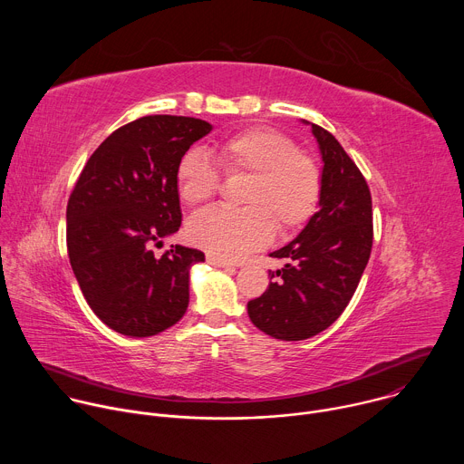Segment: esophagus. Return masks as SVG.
I'll use <instances>...</instances> for the list:
<instances>
[{"mask_svg": "<svg viewBox=\"0 0 464 464\" xmlns=\"http://www.w3.org/2000/svg\"><path fill=\"white\" fill-rule=\"evenodd\" d=\"M208 262L211 264V266H217V268H233V264L226 258H220V256H215V255H208Z\"/></svg>", "mask_w": 464, "mask_h": 464, "instance_id": "34e87169", "label": "esophagus"}]
</instances>
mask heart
I'll use <instances>...</instances> for the list:
<instances>
[{"instance_id": "heart-1", "label": "heart", "mask_w": 464, "mask_h": 464, "mask_svg": "<svg viewBox=\"0 0 464 464\" xmlns=\"http://www.w3.org/2000/svg\"><path fill=\"white\" fill-rule=\"evenodd\" d=\"M215 156L227 178L247 176L238 202L244 209L211 208L187 224L188 240L220 258H238L266 246L274 233L290 237L315 215L323 192L319 163L283 131L255 126L218 141ZM176 188L187 206H200L218 192L215 165L198 150L176 165Z\"/></svg>"}]
</instances>
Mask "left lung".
Listing matches in <instances>:
<instances>
[{
	"label": "left lung",
	"instance_id": "left-lung-1",
	"mask_svg": "<svg viewBox=\"0 0 464 464\" xmlns=\"http://www.w3.org/2000/svg\"><path fill=\"white\" fill-rule=\"evenodd\" d=\"M323 158L319 211L285 247L270 253L285 266L274 283L247 303L262 333L301 342L333 324L353 299L372 247L369 185L338 140L312 122Z\"/></svg>",
	"mask_w": 464,
	"mask_h": 464
}]
</instances>
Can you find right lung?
Returning <instances> with one entry per match:
<instances>
[{"instance_id": "add662e5", "label": "right lung", "mask_w": 464, "mask_h": 464, "mask_svg": "<svg viewBox=\"0 0 464 464\" xmlns=\"http://www.w3.org/2000/svg\"><path fill=\"white\" fill-rule=\"evenodd\" d=\"M211 124L147 115L110 134L92 154L68 200V255L95 315L115 333L147 338L188 306V270L200 249L152 247L181 226L176 165Z\"/></svg>"}]
</instances>
